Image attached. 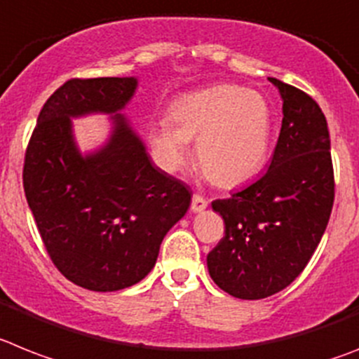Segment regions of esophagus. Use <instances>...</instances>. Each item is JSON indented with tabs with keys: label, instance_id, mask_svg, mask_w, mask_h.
Returning <instances> with one entry per match:
<instances>
[{
	"label": "esophagus",
	"instance_id": "esophagus-1",
	"mask_svg": "<svg viewBox=\"0 0 359 359\" xmlns=\"http://www.w3.org/2000/svg\"><path fill=\"white\" fill-rule=\"evenodd\" d=\"M207 205H209V201L205 200L203 196H200V194L192 196V201H191L192 212H201V210L207 209Z\"/></svg>",
	"mask_w": 359,
	"mask_h": 359
}]
</instances>
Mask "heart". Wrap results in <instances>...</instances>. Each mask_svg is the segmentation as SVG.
Instances as JSON below:
<instances>
[{
  "mask_svg": "<svg viewBox=\"0 0 359 359\" xmlns=\"http://www.w3.org/2000/svg\"><path fill=\"white\" fill-rule=\"evenodd\" d=\"M272 112L254 90L222 85L174 101L168 119L150 125L149 140L161 163L177 170L196 140V161L209 182L236 187L252 180L267 161Z\"/></svg>",
  "mask_w": 359,
  "mask_h": 359,
  "instance_id": "heart-1",
  "label": "heart"
}]
</instances>
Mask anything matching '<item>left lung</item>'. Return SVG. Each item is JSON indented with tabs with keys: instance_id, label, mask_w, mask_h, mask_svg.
<instances>
[{
	"instance_id": "1",
	"label": "left lung",
	"mask_w": 359,
	"mask_h": 359,
	"mask_svg": "<svg viewBox=\"0 0 359 359\" xmlns=\"http://www.w3.org/2000/svg\"><path fill=\"white\" fill-rule=\"evenodd\" d=\"M283 121L271 167L212 209L225 236L207 256L214 283L240 299H263L289 287L316 250L334 203L327 119L307 92L276 78Z\"/></svg>"
}]
</instances>
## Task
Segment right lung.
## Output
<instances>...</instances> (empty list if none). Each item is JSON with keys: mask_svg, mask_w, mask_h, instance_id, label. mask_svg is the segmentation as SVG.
Wrapping results in <instances>:
<instances>
[{"mask_svg": "<svg viewBox=\"0 0 359 359\" xmlns=\"http://www.w3.org/2000/svg\"><path fill=\"white\" fill-rule=\"evenodd\" d=\"M134 90V78L69 79L43 105L25 152L23 189L52 263L96 292L142 281L191 205L189 187L152 165L121 114L96 154L76 149L70 118L118 112Z\"/></svg>", "mask_w": 359, "mask_h": 359, "instance_id": "add662e5", "label": "right lung"}]
</instances>
